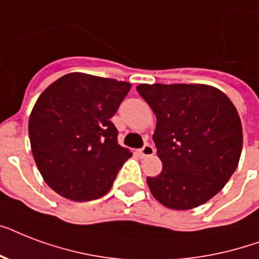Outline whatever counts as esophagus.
Returning <instances> with one entry per match:
<instances>
[{
	"instance_id": "34e87169",
	"label": "esophagus",
	"mask_w": 259,
	"mask_h": 259,
	"mask_svg": "<svg viewBox=\"0 0 259 259\" xmlns=\"http://www.w3.org/2000/svg\"><path fill=\"white\" fill-rule=\"evenodd\" d=\"M154 153H156V149L150 144H145L140 149V154H141L142 157H149V156H153Z\"/></svg>"
}]
</instances>
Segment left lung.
<instances>
[{
  "label": "left lung",
  "mask_w": 259,
  "mask_h": 259,
  "mask_svg": "<svg viewBox=\"0 0 259 259\" xmlns=\"http://www.w3.org/2000/svg\"><path fill=\"white\" fill-rule=\"evenodd\" d=\"M137 91L157 118L153 141L162 170L146 179L152 195L172 209L208 201L241 157L242 123L233 102L205 84H140Z\"/></svg>",
  "instance_id": "obj_1"
}]
</instances>
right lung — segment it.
Segmentation results:
<instances>
[{
  "label": "right lung",
  "instance_id": "1",
  "mask_svg": "<svg viewBox=\"0 0 259 259\" xmlns=\"http://www.w3.org/2000/svg\"><path fill=\"white\" fill-rule=\"evenodd\" d=\"M129 90L127 82L72 72L38 97L29 117L30 148L42 179L60 196L99 199L132 157L110 121Z\"/></svg>",
  "mask_w": 259,
  "mask_h": 259
}]
</instances>
